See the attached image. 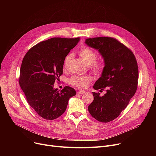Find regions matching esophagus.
Masks as SVG:
<instances>
[{"instance_id":"obj_1","label":"esophagus","mask_w":156,"mask_h":156,"mask_svg":"<svg viewBox=\"0 0 156 156\" xmlns=\"http://www.w3.org/2000/svg\"><path fill=\"white\" fill-rule=\"evenodd\" d=\"M86 92L85 91H84V90H78V92H77V94H85Z\"/></svg>"}]
</instances>
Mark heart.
I'll list each match as a JSON object with an SVG mask.
<instances>
[{
  "instance_id": "1",
  "label": "heart",
  "mask_w": 156,
  "mask_h": 156,
  "mask_svg": "<svg viewBox=\"0 0 156 156\" xmlns=\"http://www.w3.org/2000/svg\"><path fill=\"white\" fill-rule=\"evenodd\" d=\"M78 55L87 66L90 67V71L97 75H99L102 73L104 68V62L103 61H97V54L91 48L88 47H82L78 52ZM71 59V55L68 54L66 56L63 62V66L66 68ZM91 81V78L88 76H73L69 80V83L78 88H85L88 83Z\"/></svg>"
}]
</instances>
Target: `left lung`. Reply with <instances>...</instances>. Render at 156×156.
<instances>
[{"mask_svg": "<svg viewBox=\"0 0 156 156\" xmlns=\"http://www.w3.org/2000/svg\"><path fill=\"white\" fill-rule=\"evenodd\" d=\"M89 47L102 55L105 66L102 75L94 85L95 90H106V94L92 92L93 102L88 111L97 121L108 122L118 118L125 109L138 86V68L133 52L112 37H101L85 39Z\"/></svg>", "mask_w": 156, "mask_h": 156, "instance_id": "left-lung-1", "label": "left lung"}]
</instances>
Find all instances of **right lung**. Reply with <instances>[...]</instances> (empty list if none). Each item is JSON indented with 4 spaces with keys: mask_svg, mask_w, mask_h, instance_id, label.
I'll return each mask as SVG.
<instances>
[{
    "mask_svg": "<svg viewBox=\"0 0 156 156\" xmlns=\"http://www.w3.org/2000/svg\"><path fill=\"white\" fill-rule=\"evenodd\" d=\"M75 38H52L32 47L22 61L20 85L31 107L47 120L61 116L66 109L75 90L64 87L60 92L54 88L55 80L62 75L63 62L80 41Z\"/></svg>",
    "mask_w": 156,
    "mask_h": 156,
    "instance_id": "1",
    "label": "right lung"
}]
</instances>
